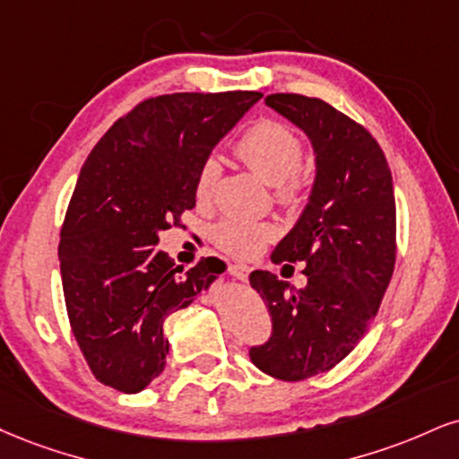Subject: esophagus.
Segmentation results:
<instances>
[{
    "label": "esophagus",
    "instance_id": "1",
    "mask_svg": "<svg viewBox=\"0 0 459 459\" xmlns=\"http://www.w3.org/2000/svg\"><path fill=\"white\" fill-rule=\"evenodd\" d=\"M229 273L233 275V278L241 280V282H246L247 275H250V267H247V264H241V263H233V264H229Z\"/></svg>",
    "mask_w": 459,
    "mask_h": 459
}]
</instances>
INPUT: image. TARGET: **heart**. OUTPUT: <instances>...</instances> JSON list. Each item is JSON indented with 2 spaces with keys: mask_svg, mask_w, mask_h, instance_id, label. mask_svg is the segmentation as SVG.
I'll use <instances>...</instances> for the list:
<instances>
[{
  "mask_svg": "<svg viewBox=\"0 0 459 459\" xmlns=\"http://www.w3.org/2000/svg\"><path fill=\"white\" fill-rule=\"evenodd\" d=\"M235 153L263 181L275 186V198L280 205L290 209L301 205L307 190V177L299 167L303 139L295 128L278 119L256 121L235 143ZM220 170L222 169L215 158H207L201 164L195 184L198 203L212 201ZM275 235L278 229L272 222H247L241 218H224L212 230L213 244L239 258L258 254L275 239Z\"/></svg>",
  "mask_w": 459,
  "mask_h": 459,
  "instance_id": "1",
  "label": "heart"
}]
</instances>
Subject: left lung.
Returning <instances> with one entry per match:
<instances>
[{"label": "left lung", "mask_w": 459, "mask_h": 459, "mask_svg": "<svg viewBox=\"0 0 459 459\" xmlns=\"http://www.w3.org/2000/svg\"><path fill=\"white\" fill-rule=\"evenodd\" d=\"M264 102L312 141L316 179L272 254L284 269L306 264L307 284L297 290L269 272L250 273L272 316V338L250 359L273 378L306 380L338 366L377 316L395 267L394 179L377 139L331 104L299 93Z\"/></svg>", "instance_id": "left-lung-1"}]
</instances>
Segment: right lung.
Here are the masks:
<instances>
[{
  "mask_svg": "<svg viewBox=\"0 0 459 459\" xmlns=\"http://www.w3.org/2000/svg\"><path fill=\"white\" fill-rule=\"evenodd\" d=\"M258 91L164 93L110 126L82 164L59 233L65 310L91 374L139 394L169 355L164 320L190 306L218 258L190 272L156 250L158 235L196 205L201 164Z\"/></svg>",
  "mask_w": 459,
  "mask_h": 459,
  "instance_id": "right-lung-1",
  "label": "right lung"
}]
</instances>
